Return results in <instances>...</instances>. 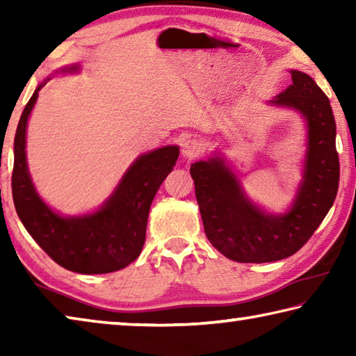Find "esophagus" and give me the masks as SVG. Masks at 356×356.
<instances>
[{
	"label": "esophagus",
	"instance_id": "1",
	"mask_svg": "<svg viewBox=\"0 0 356 356\" xmlns=\"http://www.w3.org/2000/svg\"><path fill=\"white\" fill-rule=\"evenodd\" d=\"M202 152V144L196 138H188L182 143V155L185 159H196Z\"/></svg>",
	"mask_w": 356,
	"mask_h": 356
}]
</instances>
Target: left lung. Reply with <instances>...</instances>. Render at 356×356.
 <instances>
[{
	"label": "left lung",
	"instance_id": "8db88e82",
	"mask_svg": "<svg viewBox=\"0 0 356 356\" xmlns=\"http://www.w3.org/2000/svg\"><path fill=\"white\" fill-rule=\"evenodd\" d=\"M291 75L292 84L268 102L297 111L306 127L301 180L286 212L270 213L252 202L218 150L190 168L206 236L231 261L262 264L295 254L336 200L339 159L330 100L308 74L291 70Z\"/></svg>",
	"mask_w": 356,
	"mask_h": 356
}]
</instances>
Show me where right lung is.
I'll list each match as a JSON object with an SVG mask.
<instances>
[{"label": "right lung", "mask_w": 356, "mask_h": 356, "mask_svg": "<svg viewBox=\"0 0 356 356\" xmlns=\"http://www.w3.org/2000/svg\"><path fill=\"white\" fill-rule=\"evenodd\" d=\"M80 65H65L56 74H75ZM45 78L22 113L14 140L12 197L26 231L53 261L75 273L100 275L125 268L140 256L146 242L150 204L172 171L179 146H165L141 154L124 172L108 200L94 212L61 215L42 200L26 161L28 119Z\"/></svg>", "instance_id": "1"}]
</instances>
